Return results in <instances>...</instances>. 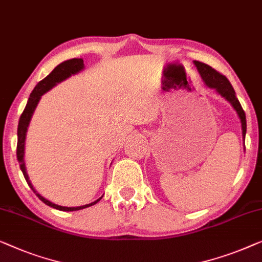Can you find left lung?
<instances>
[{"label": "left lung", "mask_w": 262, "mask_h": 262, "mask_svg": "<svg viewBox=\"0 0 262 262\" xmlns=\"http://www.w3.org/2000/svg\"><path fill=\"white\" fill-rule=\"evenodd\" d=\"M195 66L197 67V71L201 75V78L203 79L204 84L210 89L216 90L220 96L225 98L227 101H229L232 106L234 107L235 111H236L238 118L241 120V126H242V137L245 140L246 131H247V123H246V115L244 108L240 104V101L236 98V94H235V91L233 89L232 84H230L228 79H227L225 75L219 73L217 71L214 70L213 67H210L207 63L200 62V61H194Z\"/></svg>", "instance_id": "1"}]
</instances>
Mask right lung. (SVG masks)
Here are the masks:
<instances>
[{"label": "right lung", "mask_w": 262, "mask_h": 262, "mask_svg": "<svg viewBox=\"0 0 262 262\" xmlns=\"http://www.w3.org/2000/svg\"><path fill=\"white\" fill-rule=\"evenodd\" d=\"M84 70V60L82 59H71L67 60V61H63L60 63V65L56 66L54 70H53L51 73H49L46 78L42 79L40 82H37V85L35 86V89L33 90V92L30 93L29 99L27 101V105L22 112V115L20 117V120H18V126H17V147H16V155H17V161L20 163V169L24 176L27 181L28 185L30 189L35 192V195L39 197V199L42 201L47 206L54 208V209L58 210H62V211H74V210H80L84 209V208L91 207L93 204H96L97 202H99L101 200L98 199L94 202L90 203V204H85V206H80V207H62V206H58V204L51 202L47 199H45L43 196H41L39 192H37L35 189H34L32 182H30L27 170H26V165H25V144H26V135H27V128L28 125L30 123V119H32V116L34 111H35L37 103L41 99V96H43L45 93L48 92L52 87H54L56 84L61 82L65 80V79L70 78L71 75L77 74L79 72Z\"/></svg>", "instance_id": "1"}]
</instances>
